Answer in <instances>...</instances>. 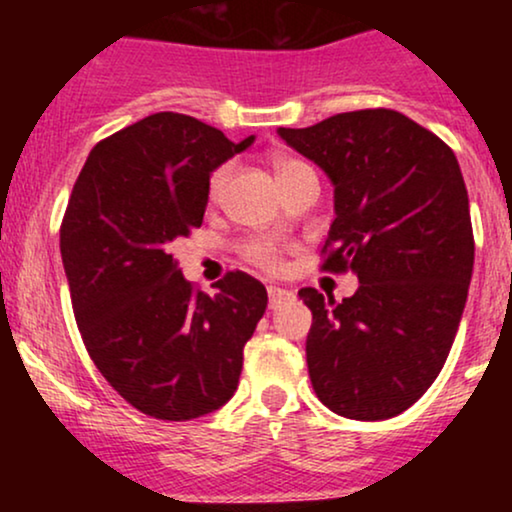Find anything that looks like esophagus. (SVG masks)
I'll list each match as a JSON object with an SVG mask.
<instances>
[{
	"mask_svg": "<svg viewBox=\"0 0 512 512\" xmlns=\"http://www.w3.org/2000/svg\"><path fill=\"white\" fill-rule=\"evenodd\" d=\"M293 293L286 289H279V286H269V308L276 310L279 305H284L286 301H291Z\"/></svg>",
	"mask_w": 512,
	"mask_h": 512,
	"instance_id": "obj_1",
	"label": "esophagus"
}]
</instances>
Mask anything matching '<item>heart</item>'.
Instances as JSON below:
<instances>
[{
    "instance_id": "obj_1",
    "label": "heart",
    "mask_w": 512,
    "mask_h": 512,
    "mask_svg": "<svg viewBox=\"0 0 512 512\" xmlns=\"http://www.w3.org/2000/svg\"><path fill=\"white\" fill-rule=\"evenodd\" d=\"M303 166L305 163L296 161V158H289V156H279L274 161V168H276V175H279V180L286 178V175H291L293 170H298ZM228 175H231V166H221L211 173L209 187H207L209 199H219L223 185H226V180H228ZM243 255L248 257L252 264H257V267L267 269V272H276L281 264V245L274 243V240H269V238H252L243 245Z\"/></svg>"
}]
</instances>
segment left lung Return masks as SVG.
I'll use <instances>...</instances> for the list:
<instances>
[{"label": "left lung", "mask_w": 512, "mask_h": 512, "mask_svg": "<svg viewBox=\"0 0 512 512\" xmlns=\"http://www.w3.org/2000/svg\"><path fill=\"white\" fill-rule=\"evenodd\" d=\"M279 137L334 185L322 269L358 276L342 303L298 291L313 313L310 383L334 414L392 419L438 378L467 303L474 236L460 163L443 139L387 108L279 127Z\"/></svg>", "instance_id": "8db88e82"}]
</instances>
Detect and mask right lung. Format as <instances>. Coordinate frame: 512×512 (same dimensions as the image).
<instances>
[{"mask_svg": "<svg viewBox=\"0 0 512 512\" xmlns=\"http://www.w3.org/2000/svg\"><path fill=\"white\" fill-rule=\"evenodd\" d=\"M197 117L156 113L93 146L60 228L64 274L88 356L142 414L190 421L233 397L267 289L228 272L192 289L170 255L202 226L209 178L245 151Z\"/></svg>", "mask_w": 512, "mask_h": 512, "instance_id": "right-lung-1", "label": "right lung"}]
</instances>
